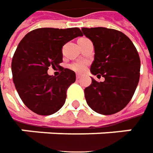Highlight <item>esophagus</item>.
<instances>
[{
    "label": "esophagus",
    "mask_w": 153,
    "mask_h": 153,
    "mask_svg": "<svg viewBox=\"0 0 153 153\" xmlns=\"http://www.w3.org/2000/svg\"><path fill=\"white\" fill-rule=\"evenodd\" d=\"M81 78V76H80V75H76V79H77V80H78V79H80Z\"/></svg>",
    "instance_id": "esophagus-1"
}]
</instances>
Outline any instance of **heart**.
I'll use <instances>...</instances> for the list:
<instances>
[{"label":"heart","mask_w":153,"mask_h":153,"mask_svg":"<svg viewBox=\"0 0 153 153\" xmlns=\"http://www.w3.org/2000/svg\"><path fill=\"white\" fill-rule=\"evenodd\" d=\"M85 38H82L80 39H84ZM79 39V40H80ZM70 68L74 71H76V72H82L84 71V70L86 68V64L84 62H81V61H78V62H75V63H72V64L70 65Z\"/></svg>","instance_id":"heart-1"}]
</instances>
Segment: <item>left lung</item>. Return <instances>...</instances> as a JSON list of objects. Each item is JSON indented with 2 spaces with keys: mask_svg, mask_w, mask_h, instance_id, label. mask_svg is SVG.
<instances>
[{
  "mask_svg": "<svg viewBox=\"0 0 153 153\" xmlns=\"http://www.w3.org/2000/svg\"><path fill=\"white\" fill-rule=\"evenodd\" d=\"M93 42L94 60L90 71L98 78L84 90L86 101L95 112L109 115L122 110L131 101L140 78L141 60L131 40L122 32L107 27H82Z\"/></svg>",
  "mask_w": 153,
  "mask_h": 153,
  "instance_id": "8db88e82",
  "label": "left lung"
}]
</instances>
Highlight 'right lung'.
I'll list each match as a JSON object with an SVG mask.
<instances>
[{"label":"right lung","mask_w":153,"mask_h":153,"mask_svg":"<svg viewBox=\"0 0 153 153\" xmlns=\"http://www.w3.org/2000/svg\"><path fill=\"white\" fill-rule=\"evenodd\" d=\"M82 33L78 27H42L29 32L20 41L12 60L13 82L23 103L39 115H50L64 105L66 90L75 82L73 71L60 66L62 47ZM50 66L60 68L55 78Z\"/></svg>","instance_id":"right-lung-1"}]
</instances>
